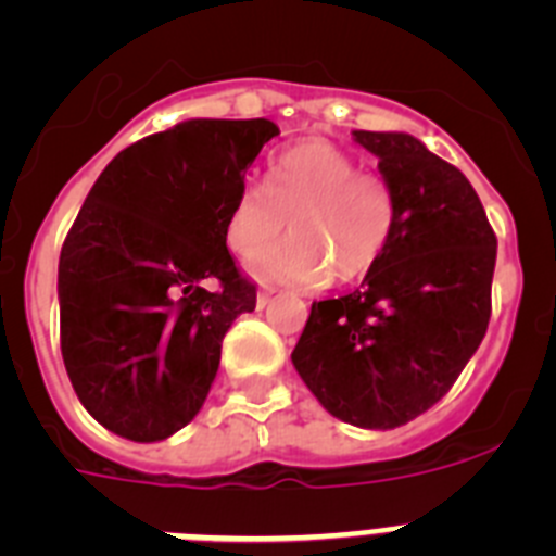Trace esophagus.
I'll use <instances>...</instances> for the list:
<instances>
[{
	"mask_svg": "<svg viewBox=\"0 0 556 556\" xmlns=\"http://www.w3.org/2000/svg\"><path fill=\"white\" fill-rule=\"evenodd\" d=\"M269 301H273V289H262V292H258V308L267 306Z\"/></svg>",
	"mask_w": 556,
	"mask_h": 556,
	"instance_id": "obj_1",
	"label": "esophagus"
}]
</instances>
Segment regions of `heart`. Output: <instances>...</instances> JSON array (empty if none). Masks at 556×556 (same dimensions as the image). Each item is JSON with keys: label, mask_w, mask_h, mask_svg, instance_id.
Returning a JSON list of instances; mask_svg holds the SVG:
<instances>
[{"label": "heart", "mask_w": 556, "mask_h": 556, "mask_svg": "<svg viewBox=\"0 0 556 556\" xmlns=\"http://www.w3.org/2000/svg\"><path fill=\"white\" fill-rule=\"evenodd\" d=\"M287 223L292 239L258 258V273L298 287H320L331 275L356 281L390 239V186L358 172L337 144L301 141L269 161L267 189L244 184L236 191L225 239L236 255L253 258L281 239Z\"/></svg>", "instance_id": "b5f03b06"}]
</instances>
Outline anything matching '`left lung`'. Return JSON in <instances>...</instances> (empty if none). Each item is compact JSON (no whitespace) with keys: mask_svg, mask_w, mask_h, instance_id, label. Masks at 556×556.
<instances>
[{"mask_svg":"<svg viewBox=\"0 0 556 556\" xmlns=\"http://www.w3.org/2000/svg\"><path fill=\"white\" fill-rule=\"evenodd\" d=\"M353 139L390 186V239L356 292L312 303L292 365L333 417L384 431L431 409L481 345L495 233L468 178L424 141Z\"/></svg>","mask_w":556,"mask_h":556,"instance_id":"obj_1","label":"left lung"}]
</instances>
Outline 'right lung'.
Instances as JSON below:
<instances>
[{
	"mask_svg": "<svg viewBox=\"0 0 556 556\" xmlns=\"http://www.w3.org/2000/svg\"><path fill=\"white\" fill-rule=\"evenodd\" d=\"M275 136L269 119L180 122L122 150L88 191L58 264L61 353L113 434L166 440L203 406L223 337L255 308L225 223Z\"/></svg>",
	"mask_w": 556,
	"mask_h": 556,
	"instance_id": "1",
	"label": "right lung"
}]
</instances>
